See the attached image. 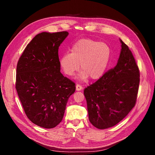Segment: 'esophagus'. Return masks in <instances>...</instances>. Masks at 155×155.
Segmentation results:
<instances>
[{"label":"esophagus","instance_id":"34e87169","mask_svg":"<svg viewBox=\"0 0 155 155\" xmlns=\"http://www.w3.org/2000/svg\"><path fill=\"white\" fill-rule=\"evenodd\" d=\"M76 91H81L83 89V87L81 85H79V84H77L76 86Z\"/></svg>","mask_w":155,"mask_h":155}]
</instances>
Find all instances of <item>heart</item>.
<instances>
[{"label": "heart", "instance_id": "heart-1", "mask_svg": "<svg viewBox=\"0 0 155 155\" xmlns=\"http://www.w3.org/2000/svg\"><path fill=\"white\" fill-rule=\"evenodd\" d=\"M111 58L109 46L91 39H82L75 43L71 53L64 54L59 59V64L64 73L72 76L79 69L82 71L79 79L92 80L101 78L109 66Z\"/></svg>", "mask_w": 155, "mask_h": 155}]
</instances>
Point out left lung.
<instances>
[{"instance_id":"obj_1","label":"left lung","mask_w":155,"mask_h":155,"mask_svg":"<svg viewBox=\"0 0 155 155\" xmlns=\"http://www.w3.org/2000/svg\"><path fill=\"white\" fill-rule=\"evenodd\" d=\"M121 49L114 68L84 90L90 122L100 129L113 127L134 107L140 72L133 55L120 39Z\"/></svg>"}]
</instances>
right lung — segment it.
<instances>
[{"label": "right lung", "mask_w": 155, "mask_h": 155, "mask_svg": "<svg viewBox=\"0 0 155 155\" xmlns=\"http://www.w3.org/2000/svg\"><path fill=\"white\" fill-rule=\"evenodd\" d=\"M68 32H42L26 46L17 65L15 88L34 124L51 129L62 121L75 83L61 73L59 46Z\"/></svg>", "instance_id": "obj_1"}]
</instances>
